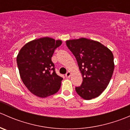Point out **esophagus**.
<instances>
[{
  "instance_id": "obj_1",
  "label": "esophagus",
  "mask_w": 130,
  "mask_h": 130,
  "mask_svg": "<svg viewBox=\"0 0 130 130\" xmlns=\"http://www.w3.org/2000/svg\"><path fill=\"white\" fill-rule=\"evenodd\" d=\"M70 75H71V73H70V72H67L66 74H65V77H66L67 78H69V77H70Z\"/></svg>"
}]
</instances>
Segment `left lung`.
Returning a JSON list of instances; mask_svg holds the SVG:
<instances>
[{"instance_id":"obj_1","label":"left lung","mask_w":130,"mask_h":130,"mask_svg":"<svg viewBox=\"0 0 130 130\" xmlns=\"http://www.w3.org/2000/svg\"><path fill=\"white\" fill-rule=\"evenodd\" d=\"M67 46L77 60L83 81L75 87L86 100L97 98L106 89L113 73L114 57L111 50L99 42L82 38L68 40Z\"/></svg>"}]
</instances>
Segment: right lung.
Returning <instances> with one entry per match:
<instances>
[{"mask_svg":"<svg viewBox=\"0 0 130 130\" xmlns=\"http://www.w3.org/2000/svg\"><path fill=\"white\" fill-rule=\"evenodd\" d=\"M61 44L60 40L41 38L26 43L18 53L17 64L21 78L36 96L46 98L60 89L63 78L56 73L51 58Z\"/></svg>","mask_w":130,"mask_h":130,"instance_id":"right-lung-1","label":"right lung"}]
</instances>
